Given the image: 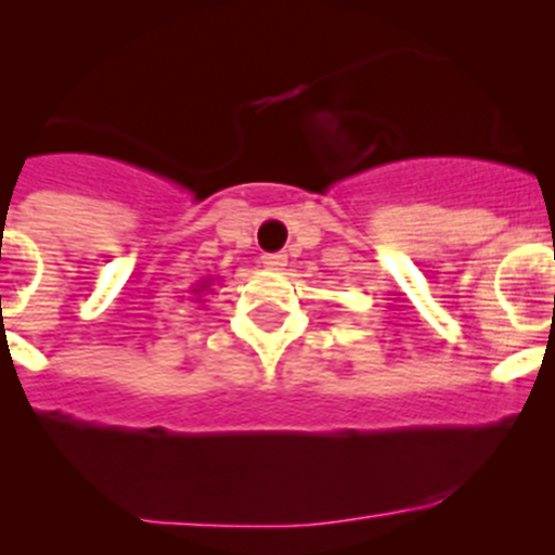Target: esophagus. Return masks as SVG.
I'll use <instances>...</instances> for the list:
<instances>
[{"label":"esophagus","instance_id":"obj_1","mask_svg":"<svg viewBox=\"0 0 555 555\" xmlns=\"http://www.w3.org/2000/svg\"><path fill=\"white\" fill-rule=\"evenodd\" d=\"M262 266H266L268 271H284V266H287V255H266L262 257Z\"/></svg>","mask_w":555,"mask_h":555}]
</instances>
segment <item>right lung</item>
<instances>
[{
  "label": "right lung",
  "mask_w": 555,
  "mask_h": 555,
  "mask_svg": "<svg viewBox=\"0 0 555 555\" xmlns=\"http://www.w3.org/2000/svg\"><path fill=\"white\" fill-rule=\"evenodd\" d=\"M211 282H215V279H204V282L195 284V287H193V295L198 298V304H204V300H201V295L211 293Z\"/></svg>",
  "instance_id": "add662e5"
}]
</instances>
